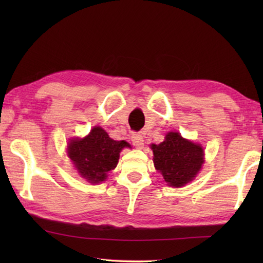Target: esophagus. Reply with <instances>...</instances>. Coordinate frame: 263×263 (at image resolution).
Returning a JSON list of instances; mask_svg holds the SVG:
<instances>
[{
	"instance_id": "1",
	"label": "esophagus",
	"mask_w": 263,
	"mask_h": 263,
	"mask_svg": "<svg viewBox=\"0 0 263 263\" xmlns=\"http://www.w3.org/2000/svg\"><path fill=\"white\" fill-rule=\"evenodd\" d=\"M131 141H132L133 146H135L137 149H142L143 148L144 141H143L142 136L137 135V133H133L132 137H131Z\"/></svg>"
}]
</instances>
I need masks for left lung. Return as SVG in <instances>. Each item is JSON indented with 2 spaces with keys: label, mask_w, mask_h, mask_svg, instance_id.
I'll use <instances>...</instances> for the list:
<instances>
[{
  "label": "left lung",
  "mask_w": 263,
  "mask_h": 263,
  "mask_svg": "<svg viewBox=\"0 0 263 263\" xmlns=\"http://www.w3.org/2000/svg\"><path fill=\"white\" fill-rule=\"evenodd\" d=\"M155 168L167 185L181 187L194 180L204 163L203 148L184 139L178 132H168L159 144H152Z\"/></svg>",
  "instance_id": "1"
}]
</instances>
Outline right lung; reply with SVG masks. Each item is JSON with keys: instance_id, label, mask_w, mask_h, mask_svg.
<instances>
[{"instance_id": "right-lung-1", "label": "right lung", "mask_w": 263, "mask_h": 263, "mask_svg": "<svg viewBox=\"0 0 263 263\" xmlns=\"http://www.w3.org/2000/svg\"><path fill=\"white\" fill-rule=\"evenodd\" d=\"M125 147H130L126 141L113 140L103 127L93 126L87 137L70 139L68 156L81 177L91 184H98L115 168L120 153Z\"/></svg>"}]
</instances>
